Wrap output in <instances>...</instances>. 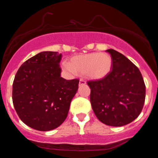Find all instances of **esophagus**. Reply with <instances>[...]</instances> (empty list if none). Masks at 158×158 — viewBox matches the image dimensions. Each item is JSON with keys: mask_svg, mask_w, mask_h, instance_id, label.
Returning a JSON list of instances; mask_svg holds the SVG:
<instances>
[{"mask_svg": "<svg viewBox=\"0 0 158 158\" xmlns=\"http://www.w3.org/2000/svg\"><path fill=\"white\" fill-rule=\"evenodd\" d=\"M85 84H86V81L85 80H83V79H80V80H79V85H82Z\"/></svg>", "mask_w": 158, "mask_h": 158, "instance_id": "34e87169", "label": "esophagus"}]
</instances>
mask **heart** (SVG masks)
Returning a JSON list of instances; mask_svg holds the SVG:
<instances>
[{
	"label": "heart",
	"mask_w": 158,
	"mask_h": 158,
	"mask_svg": "<svg viewBox=\"0 0 158 158\" xmlns=\"http://www.w3.org/2000/svg\"><path fill=\"white\" fill-rule=\"evenodd\" d=\"M113 61L107 52H91L78 55L71 58L70 63H63V68L70 73L84 74L85 77L94 80L102 79L109 74Z\"/></svg>",
	"instance_id": "b5f03b06"
}]
</instances>
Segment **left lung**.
Instances as JSON below:
<instances>
[{"label":"left lung","instance_id":"obj_1","mask_svg":"<svg viewBox=\"0 0 158 158\" xmlns=\"http://www.w3.org/2000/svg\"><path fill=\"white\" fill-rule=\"evenodd\" d=\"M113 64L107 77L90 80V100L99 121L110 126L131 123L142 111L146 98V85L135 64L116 50H107Z\"/></svg>","mask_w":158,"mask_h":158}]
</instances>
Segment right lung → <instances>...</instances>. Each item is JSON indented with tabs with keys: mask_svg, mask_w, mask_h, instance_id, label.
<instances>
[{
	"mask_svg": "<svg viewBox=\"0 0 158 158\" xmlns=\"http://www.w3.org/2000/svg\"><path fill=\"white\" fill-rule=\"evenodd\" d=\"M61 54L45 51L27 60L16 73L12 102L19 118L30 128L55 129L67 118L78 88V79L61 77Z\"/></svg>",
	"mask_w": 158,
	"mask_h": 158,
	"instance_id": "obj_1",
	"label": "right lung"
}]
</instances>
